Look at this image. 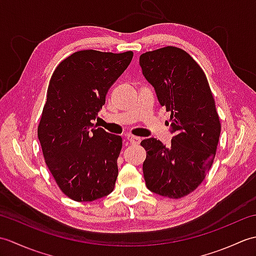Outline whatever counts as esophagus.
<instances>
[{"instance_id": "obj_1", "label": "esophagus", "mask_w": 256, "mask_h": 256, "mask_svg": "<svg viewBox=\"0 0 256 256\" xmlns=\"http://www.w3.org/2000/svg\"><path fill=\"white\" fill-rule=\"evenodd\" d=\"M126 138L128 140V142L133 145H138L140 143V138H138V136H134V135H128Z\"/></svg>"}]
</instances>
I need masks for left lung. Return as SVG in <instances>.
I'll return each mask as SVG.
<instances>
[{
	"label": "left lung",
	"instance_id": "obj_1",
	"mask_svg": "<svg viewBox=\"0 0 256 256\" xmlns=\"http://www.w3.org/2000/svg\"><path fill=\"white\" fill-rule=\"evenodd\" d=\"M146 80L160 106L170 112V146L143 140L144 179L150 192L170 199L186 197L202 182L214 160L221 123L208 79L182 48L166 46L140 56Z\"/></svg>",
	"mask_w": 256,
	"mask_h": 256
}]
</instances>
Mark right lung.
Here are the masks:
<instances>
[{"label": "right lung", "instance_id": "1", "mask_svg": "<svg viewBox=\"0 0 256 256\" xmlns=\"http://www.w3.org/2000/svg\"><path fill=\"white\" fill-rule=\"evenodd\" d=\"M132 58L133 52L80 50L52 72L37 134L48 170L74 201H94L113 192L122 138L92 122Z\"/></svg>", "mask_w": 256, "mask_h": 256}]
</instances>
